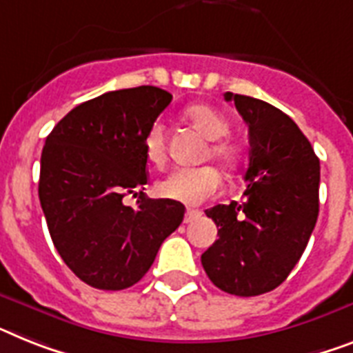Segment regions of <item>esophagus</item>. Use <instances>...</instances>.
I'll use <instances>...</instances> for the list:
<instances>
[{
    "instance_id": "obj_1",
    "label": "esophagus",
    "mask_w": 353,
    "mask_h": 353,
    "mask_svg": "<svg viewBox=\"0 0 353 353\" xmlns=\"http://www.w3.org/2000/svg\"><path fill=\"white\" fill-rule=\"evenodd\" d=\"M200 216H202V211H198V209H188V211H185V216H183V222L191 223L194 222V220H198Z\"/></svg>"
}]
</instances>
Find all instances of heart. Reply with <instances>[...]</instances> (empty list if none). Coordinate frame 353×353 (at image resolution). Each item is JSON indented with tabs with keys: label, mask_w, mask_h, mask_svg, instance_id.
<instances>
[{
	"label": "heart",
	"mask_w": 353,
	"mask_h": 353,
	"mask_svg": "<svg viewBox=\"0 0 353 353\" xmlns=\"http://www.w3.org/2000/svg\"><path fill=\"white\" fill-rule=\"evenodd\" d=\"M183 115L209 141L205 157H211L223 168H234L240 160V148L225 139L229 122L222 113L208 104H191ZM144 155L148 162L162 165L165 160V137L160 122H153L144 137ZM220 188V174L211 165L180 168L157 183V193L162 198L182 203H200Z\"/></svg>",
	"instance_id": "heart-1"
}]
</instances>
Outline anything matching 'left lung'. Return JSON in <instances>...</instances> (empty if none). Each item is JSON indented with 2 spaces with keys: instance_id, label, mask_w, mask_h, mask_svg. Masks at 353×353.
<instances>
[{
  "instance_id": "left-lung-1",
  "label": "left lung",
  "mask_w": 353,
  "mask_h": 353,
  "mask_svg": "<svg viewBox=\"0 0 353 353\" xmlns=\"http://www.w3.org/2000/svg\"><path fill=\"white\" fill-rule=\"evenodd\" d=\"M223 97L249 126L247 189L241 202L205 211L218 240L202 265L220 290L249 298L279 287L301 258L319 214V159L281 110L238 93Z\"/></svg>"
}]
</instances>
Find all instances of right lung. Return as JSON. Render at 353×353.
<instances>
[{
  "mask_svg": "<svg viewBox=\"0 0 353 353\" xmlns=\"http://www.w3.org/2000/svg\"><path fill=\"white\" fill-rule=\"evenodd\" d=\"M157 86L115 90L75 106L41 153L39 202L68 269L93 288L122 290L150 270L183 220L180 202L148 198L144 137L171 103ZM139 194L135 210L121 198Z\"/></svg>",
  "mask_w": 353,
  "mask_h": 353,
  "instance_id": "add662e5",
  "label": "right lung"
}]
</instances>
